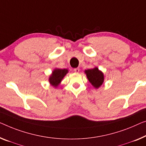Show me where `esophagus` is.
<instances>
[{
  "mask_svg": "<svg viewBox=\"0 0 146 146\" xmlns=\"http://www.w3.org/2000/svg\"><path fill=\"white\" fill-rule=\"evenodd\" d=\"M73 71H75V73H79V71H80V69H79V68H75V69H73Z\"/></svg>",
  "mask_w": 146,
  "mask_h": 146,
  "instance_id": "esophagus-1",
  "label": "esophagus"
}]
</instances>
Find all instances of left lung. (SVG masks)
<instances>
[{"label":"left lung","instance_id":"8db88e82","mask_svg":"<svg viewBox=\"0 0 146 146\" xmlns=\"http://www.w3.org/2000/svg\"><path fill=\"white\" fill-rule=\"evenodd\" d=\"M88 78L89 82L96 88H98L104 80V73L100 71L98 67H94L93 69H87L84 71Z\"/></svg>","mask_w":146,"mask_h":146}]
</instances>
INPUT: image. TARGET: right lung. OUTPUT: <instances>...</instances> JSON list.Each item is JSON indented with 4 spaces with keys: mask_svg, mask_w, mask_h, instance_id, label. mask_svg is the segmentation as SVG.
I'll list each match as a JSON object with an SVG mask.
<instances>
[{
    "mask_svg": "<svg viewBox=\"0 0 146 146\" xmlns=\"http://www.w3.org/2000/svg\"><path fill=\"white\" fill-rule=\"evenodd\" d=\"M68 73V69H58L56 68L52 71L51 75L49 77V82L52 86L56 88L60 84L62 80Z\"/></svg>",
    "mask_w": 146,
    "mask_h": 146,
    "instance_id": "1",
    "label": "right lung"
}]
</instances>
